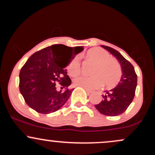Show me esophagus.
I'll use <instances>...</instances> for the list:
<instances>
[{"mask_svg":"<svg viewBox=\"0 0 155 155\" xmlns=\"http://www.w3.org/2000/svg\"><path fill=\"white\" fill-rule=\"evenodd\" d=\"M84 90H85V91H86L87 92V94H90V93H91L92 92V91H90V90H89L88 89H86V88H84Z\"/></svg>","mask_w":155,"mask_h":155,"instance_id":"obj_1","label":"esophagus"}]
</instances>
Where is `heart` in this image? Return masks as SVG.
<instances>
[{
  "label": "heart",
  "mask_w": 155,
  "mask_h": 155,
  "mask_svg": "<svg viewBox=\"0 0 155 155\" xmlns=\"http://www.w3.org/2000/svg\"><path fill=\"white\" fill-rule=\"evenodd\" d=\"M87 58L92 60L95 65L92 69V76L81 75L74 79L76 86L94 90L102 86L105 82L107 87H113L120 80L122 70L117 60L111 58L107 51L101 48H94L87 51ZM68 74L76 76L81 71V60L79 56L74 57L67 68Z\"/></svg>",
  "instance_id": "obj_1"
}]
</instances>
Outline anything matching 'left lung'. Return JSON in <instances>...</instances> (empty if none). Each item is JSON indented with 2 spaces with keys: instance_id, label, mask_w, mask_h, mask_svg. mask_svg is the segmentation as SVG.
Masks as SVG:
<instances>
[{
  "instance_id": "left-lung-1",
  "label": "left lung",
  "mask_w": 155,
  "mask_h": 155,
  "mask_svg": "<svg viewBox=\"0 0 155 155\" xmlns=\"http://www.w3.org/2000/svg\"><path fill=\"white\" fill-rule=\"evenodd\" d=\"M101 47L118 60L122 68V75L116 87L105 91L103 101L95 106L100 113L106 116H118L124 113L132 103L137 86V75L132 64L118 51L106 46Z\"/></svg>"
}]
</instances>
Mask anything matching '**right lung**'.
I'll return each mask as SVG.
<instances>
[{"instance_id": "1", "label": "right lung", "mask_w": 155, "mask_h": 155, "mask_svg": "<svg viewBox=\"0 0 155 155\" xmlns=\"http://www.w3.org/2000/svg\"><path fill=\"white\" fill-rule=\"evenodd\" d=\"M63 44H54L31 55L19 73V91L26 104L41 114L59 110L71 95L74 89L65 69L74 58V49ZM76 54L83 50L77 47ZM60 83L61 90L56 84Z\"/></svg>"}]
</instances>
